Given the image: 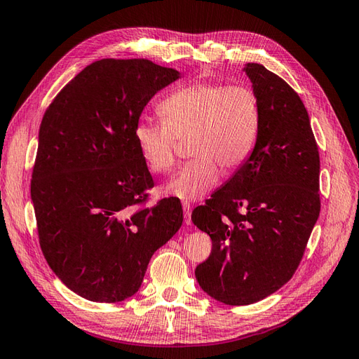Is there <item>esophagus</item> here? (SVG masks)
<instances>
[{"label":"esophagus","mask_w":359,"mask_h":359,"mask_svg":"<svg viewBox=\"0 0 359 359\" xmlns=\"http://www.w3.org/2000/svg\"><path fill=\"white\" fill-rule=\"evenodd\" d=\"M182 210H184V222H186V224H190L191 223V205H190V202H184Z\"/></svg>","instance_id":"34e87169"}]
</instances>
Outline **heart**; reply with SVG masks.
I'll return each mask as SVG.
<instances>
[{"label": "heart", "mask_w": 359, "mask_h": 359, "mask_svg": "<svg viewBox=\"0 0 359 359\" xmlns=\"http://www.w3.org/2000/svg\"><path fill=\"white\" fill-rule=\"evenodd\" d=\"M160 121L139 119L135 139L140 156L154 173L175 165L178 144L189 140L194 158L178 170L166 193L196 201L211 191L220 173L231 175L252 158L262 128L257 94L247 85L194 82L170 93L158 104Z\"/></svg>", "instance_id": "1"}]
</instances>
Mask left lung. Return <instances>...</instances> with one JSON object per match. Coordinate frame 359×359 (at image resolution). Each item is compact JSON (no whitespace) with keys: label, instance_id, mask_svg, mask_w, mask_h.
I'll return each instance as SVG.
<instances>
[{"label":"left lung","instance_id":"1","mask_svg":"<svg viewBox=\"0 0 359 359\" xmlns=\"http://www.w3.org/2000/svg\"><path fill=\"white\" fill-rule=\"evenodd\" d=\"M262 109L255 153L191 222L212 240L199 286L229 306L269 297L292 278L320 212V160L299 95L262 64L244 67Z\"/></svg>","mask_w":359,"mask_h":359}]
</instances>
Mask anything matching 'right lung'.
I'll list each match as a JSON object with an SVG mask.
<instances>
[{
  "instance_id": "1",
  "label": "right lung",
  "mask_w": 359,
  "mask_h": 359,
  "mask_svg": "<svg viewBox=\"0 0 359 359\" xmlns=\"http://www.w3.org/2000/svg\"><path fill=\"white\" fill-rule=\"evenodd\" d=\"M178 78L149 60L104 58L43 115L31 180L39 243L53 273L85 299L135 295L151 256L182 224L177 198L147 206L154 181L135 139L147 103Z\"/></svg>"
}]
</instances>
